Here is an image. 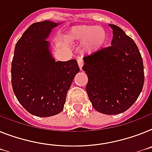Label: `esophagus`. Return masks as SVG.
Instances as JSON below:
<instances>
[{"label": "esophagus", "instance_id": "esophagus-1", "mask_svg": "<svg viewBox=\"0 0 152 152\" xmlns=\"http://www.w3.org/2000/svg\"><path fill=\"white\" fill-rule=\"evenodd\" d=\"M77 63H78V66H79V67H80V69L82 70V67H83V59H81V58H79L78 60H77Z\"/></svg>", "mask_w": 152, "mask_h": 152}]
</instances>
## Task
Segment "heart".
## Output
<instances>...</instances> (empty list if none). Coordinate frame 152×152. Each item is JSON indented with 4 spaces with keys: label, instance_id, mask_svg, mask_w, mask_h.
Segmentation results:
<instances>
[{
    "label": "heart",
    "instance_id": "obj_1",
    "mask_svg": "<svg viewBox=\"0 0 152 152\" xmlns=\"http://www.w3.org/2000/svg\"><path fill=\"white\" fill-rule=\"evenodd\" d=\"M68 39L71 42L84 41V50L92 53L100 50L104 46L107 40V35L101 27L78 25L70 28L68 32Z\"/></svg>",
    "mask_w": 152,
    "mask_h": 152
}]
</instances>
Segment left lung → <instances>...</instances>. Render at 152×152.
I'll return each mask as SVG.
<instances>
[{
  "mask_svg": "<svg viewBox=\"0 0 152 152\" xmlns=\"http://www.w3.org/2000/svg\"><path fill=\"white\" fill-rule=\"evenodd\" d=\"M113 29L110 46L84 57L86 93L96 110L118 114L129 109L144 85L143 60L137 45L120 27Z\"/></svg>",
  "mask_w": 152,
  "mask_h": 152,
  "instance_id": "1",
  "label": "left lung"
}]
</instances>
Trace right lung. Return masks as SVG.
Returning <instances> with one entry per match:
<instances>
[{"label": "right lung", "mask_w": 152, "mask_h": 152, "mask_svg": "<svg viewBox=\"0 0 152 152\" xmlns=\"http://www.w3.org/2000/svg\"><path fill=\"white\" fill-rule=\"evenodd\" d=\"M57 23L32 24L15 45L11 83L22 107L33 115H56L64 108L66 94L80 71L76 59L56 62L45 39Z\"/></svg>", "instance_id": "right-lung-1"}]
</instances>
